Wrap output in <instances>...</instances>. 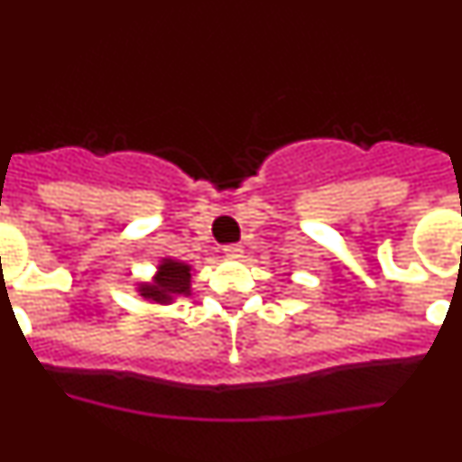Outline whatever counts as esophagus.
<instances>
[{
    "instance_id": "34e87169",
    "label": "esophagus",
    "mask_w": 462,
    "mask_h": 462,
    "mask_svg": "<svg viewBox=\"0 0 462 462\" xmlns=\"http://www.w3.org/2000/svg\"><path fill=\"white\" fill-rule=\"evenodd\" d=\"M224 254H226L228 259H240V256H243V245L238 243L224 245Z\"/></svg>"
}]
</instances>
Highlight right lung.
I'll return each instance as SVG.
<instances>
[{"instance_id":"right-lung-1","label":"right lung","mask_w":462,"mask_h":462,"mask_svg":"<svg viewBox=\"0 0 462 462\" xmlns=\"http://www.w3.org/2000/svg\"><path fill=\"white\" fill-rule=\"evenodd\" d=\"M189 266L164 259V263L159 266V275L154 284H141V293L154 300V303H171L175 296H187L189 293Z\"/></svg>"}]
</instances>
